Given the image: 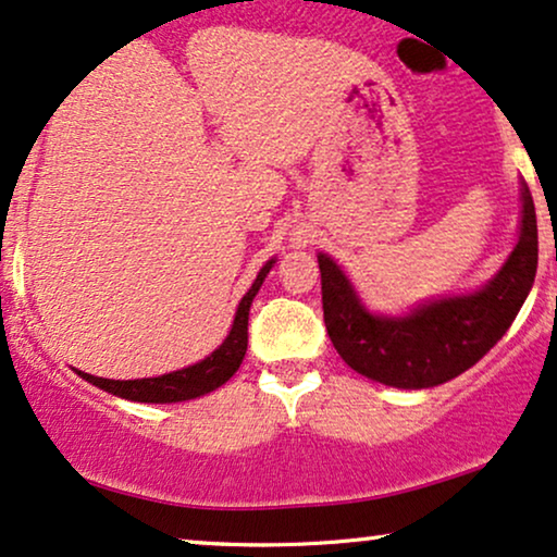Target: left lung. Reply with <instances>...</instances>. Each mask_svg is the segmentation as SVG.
Wrapping results in <instances>:
<instances>
[{
	"instance_id": "left-lung-1",
	"label": "left lung",
	"mask_w": 557,
	"mask_h": 557,
	"mask_svg": "<svg viewBox=\"0 0 557 557\" xmlns=\"http://www.w3.org/2000/svg\"><path fill=\"white\" fill-rule=\"evenodd\" d=\"M519 195V238L502 270L473 293L419 302L398 315L370 311L342 267L319 251L323 321L342 360L404 391L434 388L473 368L517 319L537 272V215L524 180Z\"/></svg>"
}]
</instances>
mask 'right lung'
I'll return each instance as SVG.
<instances>
[{"label":"right lung","instance_id":"1","mask_svg":"<svg viewBox=\"0 0 557 557\" xmlns=\"http://www.w3.org/2000/svg\"><path fill=\"white\" fill-rule=\"evenodd\" d=\"M277 259H270L262 270H259L257 280L251 283L249 290L238 302L234 326H231L228 336L218 349L210 351L206 360L189 364L177 372H166L159 377H140V380H110V377H97L89 372L76 370V375L87 380V383L97 385L100 391H108L112 396L125 398V400H138V404H180V400H193L206 396V393L221 388L223 383H228L238 370V364L244 362L246 355V342H249V308L251 300L257 298L259 287H262L264 277L270 274Z\"/></svg>","mask_w":557,"mask_h":557}]
</instances>
